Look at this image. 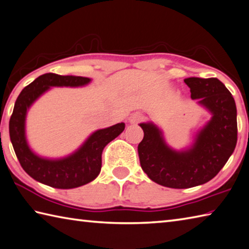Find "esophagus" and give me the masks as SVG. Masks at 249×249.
Here are the masks:
<instances>
[{"label": "esophagus", "mask_w": 249, "mask_h": 249, "mask_svg": "<svg viewBox=\"0 0 249 249\" xmlns=\"http://www.w3.org/2000/svg\"><path fill=\"white\" fill-rule=\"evenodd\" d=\"M142 120H143V116L142 114H139V113H135V114H133L132 116L129 117L130 124H138Z\"/></svg>", "instance_id": "obj_1"}]
</instances>
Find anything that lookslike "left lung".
I'll use <instances>...</instances> for the list:
<instances>
[{
    "mask_svg": "<svg viewBox=\"0 0 249 249\" xmlns=\"http://www.w3.org/2000/svg\"><path fill=\"white\" fill-rule=\"evenodd\" d=\"M192 99L212 113L186 151L166 146L161 132L151 123L140 124L143 138L138 144L142 169L157 184L170 188H189L209 182L227 163L237 142L236 106L228 88L218 78L189 77Z\"/></svg>",
    "mask_w": 249,
    "mask_h": 249,
    "instance_id": "1",
    "label": "left lung"
}]
</instances>
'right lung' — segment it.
I'll return each instance as SVG.
<instances>
[{
    "mask_svg": "<svg viewBox=\"0 0 249 249\" xmlns=\"http://www.w3.org/2000/svg\"><path fill=\"white\" fill-rule=\"evenodd\" d=\"M90 81L80 76H62L48 73L39 76L21 90L15 102L10 119V137L21 168L28 175L48 186L70 189L83 186L97 178L101 171L102 151L125 128L119 123L105 129H99L73 155L60 160H48L36 156L30 150L25 137L27 109L50 87H78Z\"/></svg>",
    "mask_w": 249,
    "mask_h": 249,
    "instance_id": "obj_1",
    "label": "right lung"
}]
</instances>
